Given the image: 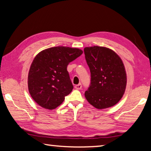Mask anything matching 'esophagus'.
Wrapping results in <instances>:
<instances>
[{
  "label": "esophagus",
  "instance_id": "esophagus-1",
  "mask_svg": "<svg viewBox=\"0 0 151 151\" xmlns=\"http://www.w3.org/2000/svg\"><path fill=\"white\" fill-rule=\"evenodd\" d=\"M75 88L77 90H81L82 88V84H78L77 85H76V86H75Z\"/></svg>",
  "mask_w": 151,
  "mask_h": 151
}]
</instances>
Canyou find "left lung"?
Segmentation results:
<instances>
[{"label": "left lung", "mask_w": 151, "mask_h": 151, "mask_svg": "<svg viewBox=\"0 0 151 151\" xmlns=\"http://www.w3.org/2000/svg\"><path fill=\"white\" fill-rule=\"evenodd\" d=\"M84 52L91 76L85 98L99 109L116 105L122 98L127 84L122 60L113 50L104 47H85Z\"/></svg>", "instance_id": "8db88e82"}]
</instances>
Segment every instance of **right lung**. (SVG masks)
Masks as SVG:
<instances>
[{
    "instance_id": "obj_1",
    "label": "right lung",
    "mask_w": 151,
    "mask_h": 151,
    "mask_svg": "<svg viewBox=\"0 0 151 151\" xmlns=\"http://www.w3.org/2000/svg\"><path fill=\"white\" fill-rule=\"evenodd\" d=\"M82 54L80 49L58 46L35 56L29 70L28 84L29 94L38 105L53 109L63 103L73 89L67 65Z\"/></svg>"
}]
</instances>
